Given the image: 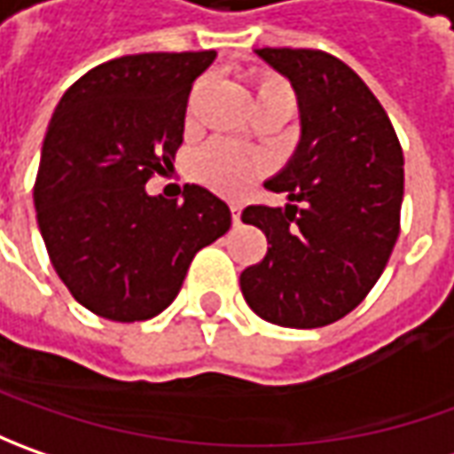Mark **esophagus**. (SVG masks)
I'll return each mask as SVG.
<instances>
[{
    "instance_id": "esophagus-1",
    "label": "esophagus",
    "mask_w": 454,
    "mask_h": 454,
    "mask_svg": "<svg viewBox=\"0 0 454 454\" xmlns=\"http://www.w3.org/2000/svg\"><path fill=\"white\" fill-rule=\"evenodd\" d=\"M230 212H232V222L239 224V222H242V207H239V204H232V207H230Z\"/></svg>"
}]
</instances>
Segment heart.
<instances>
[{
	"instance_id": "heart-1",
	"label": "heart",
	"mask_w": 454,
	"mask_h": 454,
	"mask_svg": "<svg viewBox=\"0 0 454 454\" xmlns=\"http://www.w3.org/2000/svg\"><path fill=\"white\" fill-rule=\"evenodd\" d=\"M250 85L254 93V106L260 115H283L290 118L298 98L288 80L272 70H253L250 73ZM265 156L257 151H245L227 144V141H212L204 149H200L192 159V176L204 186L222 192V194H239L245 192L254 176L265 171Z\"/></svg>"
}]
</instances>
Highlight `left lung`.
Listing matches in <instances>:
<instances>
[{"label":"left lung","instance_id":"left-lung-1","mask_svg":"<svg viewBox=\"0 0 454 454\" xmlns=\"http://www.w3.org/2000/svg\"><path fill=\"white\" fill-rule=\"evenodd\" d=\"M298 96L301 141L265 182L286 207L250 204L268 253L239 275L247 305L286 328H321L374 288L399 237L404 156L392 121L356 73L323 50H254Z\"/></svg>","mask_w":454,"mask_h":454}]
</instances>
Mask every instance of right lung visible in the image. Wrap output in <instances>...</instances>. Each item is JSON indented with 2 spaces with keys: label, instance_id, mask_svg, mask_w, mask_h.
Returning a JSON list of instances; mask_svg holds the SVG:
<instances>
[{
  "label": "right lung",
  "instance_id": "obj_1",
  "mask_svg": "<svg viewBox=\"0 0 454 454\" xmlns=\"http://www.w3.org/2000/svg\"><path fill=\"white\" fill-rule=\"evenodd\" d=\"M215 58L201 50L103 62L67 88L47 126L37 224L62 283L100 318L159 316L194 254L232 224L230 207L197 184H184V201L146 194L182 146L192 85Z\"/></svg>",
  "mask_w": 454,
  "mask_h": 454
}]
</instances>
